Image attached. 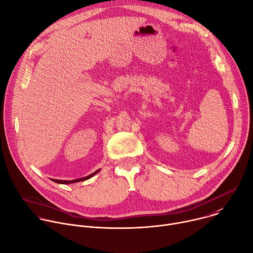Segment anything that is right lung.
<instances>
[{
	"instance_id": "add662e5",
	"label": "right lung",
	"mask_w": 253,
	"mask_h": 253,
	"mask_svg": "<svg viewBox=\"0 0 253 253\" xmlns=\"http://www.w3.org/2000/svg\"><path fill=\"white\" fill-rule=\"evenodd\" d=\"M99 171H100V170H97V171H95L94 173H92L91 175H89V176H87V177H84V178H81V179H76V180H72V181H60V180H52V181L55 182V183H57V184H64V185H65V184H73V183H77V182L88 180V179H90L91 177H93L94 175H96Z\"/></svg>"
}]
</instances>
